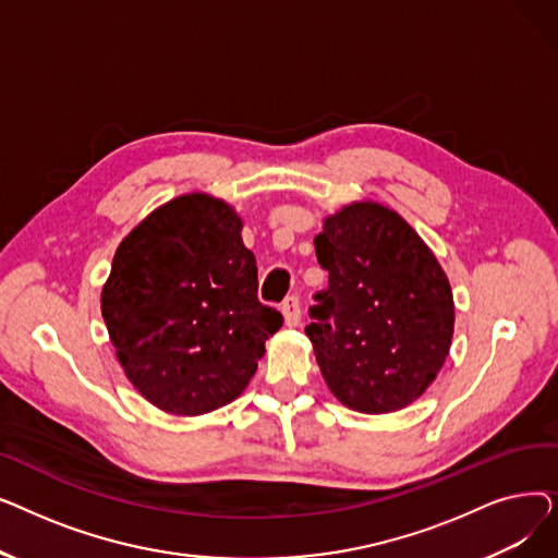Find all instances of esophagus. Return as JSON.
I'll use <instances>...</instances> for the list:
<instances>
[{"instance_id": "esophagus-1", "label": "esophagus", "mask_w": 558, "mask_h": 558, "mask_svg": "<svg viewBox=\"0 0 558 558\" xmlns=\"http://www.w3.org/2000/svg\"><path fill=\"white\" fill-rule=\"evenodd\" d=\"M282 316H284V324L289 328H296L301 324V301H299V296H289L282 303Z\"/></svg>"}]
</instances>
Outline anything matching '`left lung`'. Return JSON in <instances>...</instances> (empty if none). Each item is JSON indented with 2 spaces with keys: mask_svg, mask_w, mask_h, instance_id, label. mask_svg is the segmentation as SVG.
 Listing matches in <instances>:
<instances>
[{
  "mask_svg": "<svg viewBox=\"0 0 558 558\" xmlns=\"http://www.w3.org/2000/svg\"><path fill=\"white\" fill-rule=\"evenodd\" d=\"M328 287L305 328L330 391L364 414L412 404L441 371L454 330L452 289L400 215L353 203L314 238Z\"/></svg>",
  "mask_w": 558,
  "mask_h": 558,
  "instance_id": "left-lung-1",
  "label": "left lung"
}]
</instances>
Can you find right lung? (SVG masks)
Returning <instances> with one entry per match:
<instances>
[{"mask_svg": "<svg viewBox=\"0 0 558 558\" xmlns=\"http://www.w3.org/2000/svg\"><path fill=\"white\" fill-rule=\"evenodd\" d=\"M242 219L208 194H185L120 244L101 314L133 387L169 414L198 416L238 398L282 326L257 301Z\"/></svg>", "mask_w": 558, "mask_h": 558, "instance_id": "add662e5", "label": "right lung"}]
</instances>
